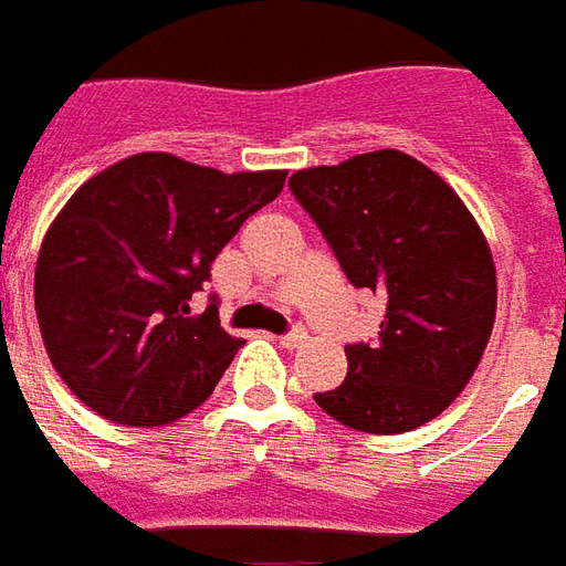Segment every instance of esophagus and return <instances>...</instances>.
Listing matches in <instances>:
<instances>
[{
    "instance_id": "obj_1",
    "label": "esophagus",
    "mask_w": 566,
    "mask_h": 566,
    "mask_svg": "<svg viewBox=\"0 0 566 566\" xmlns=\"http://www.w3.org/2000/svg\"><path fill=\"white\" fill-rule=\"evenodd\" d=\"M304 340H307V332L302 326H292L286 335H280V344L283 347H302Z\"/></svg>"
}]
</instances>
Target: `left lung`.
<instances>
[{"label":"left lung","mask_w":566,"mask_h":566,"mask_svg":"<svg viewBox=\"0 0 566 566\" xmlns=\"http://www.w3.org/2000/svg\"><path fill=\"white\" fill-rule=\"evenodd\" d=\"M290 188L347 280L387 304L378 338L344 347L347 378L316 405L350 430H418L467 387L494 328L482 228L454 188L396 148L298 170Z\"/></svg>","instance_id":"left-lung-1"}]
</instances>
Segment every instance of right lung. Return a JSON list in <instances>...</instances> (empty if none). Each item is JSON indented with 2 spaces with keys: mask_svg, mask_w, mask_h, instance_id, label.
<instances>
[{
  "mask_svg": "<svg viewBox=\"0 0 566 566\" xmlns=\"http://www.w3.org/2000/svg\"><path fill=\"white\" fill-rule=\"evenodd\" d=\"M283 182V170L222 174L146 151L72 195L42 240L35 316L57 375L91 411L161 427L216 390L243 340L219 326L216 295L203 314L191 298Z\"/></svg>",
  "mask_w": 566,
  "mask_h": 566,
  "instance_id": "right-lung-1",
  "label": "right lung"
}]
</instances>
